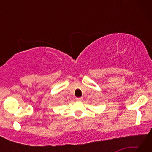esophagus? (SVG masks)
<instances>
[{
    "label": "esophagus",
    "mask_w": 152,
    "mask_h": 152,
    "mask_svg": "<svg viewBox=\"0 0 152 152\" xmlns=\"http://www.w3.org/2000/svg\"><path fill=\"white\" fill-rule=\"evenodd\" d=\"M82 99H83L82 97H77V98H76V100L78 101H82Z\"/></svg>",
    "instance_id": "esophagus-1"
}]
</instances>
